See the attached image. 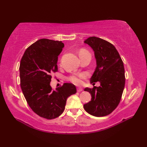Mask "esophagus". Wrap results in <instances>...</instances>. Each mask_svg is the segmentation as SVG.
<instances>
[{"mask_svg":"<svg viewBox=\"0 0 147 147\" xmlns=\"http://www.w3.org/2000/svg\"><path fill=\"white\" fill-rule=\"evenodd\" d=\"M82 91V89L81 88H77V91H78V92H81Z\"/></svg>","mask_w":147,"mask_h":147,"instance_id":"obj_1","label":"esophagus"}]
</instances>
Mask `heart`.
Instances as JSON below:
<instances>
[{"instance_id":"1","label":"heart","mask_w":147,"mask_h":147,"mask_svg":"<svg viewBox=\"0 0 147 147\" xmlns=\"http://www.w3.org/2000/svg\"><path fill=\"white\" fill-rule=\"evenodd\" d=\"M86 54H90L89 52L85 49H82L79 52V56H81ZM84 77V75L82 74H76V75H72L69 76L68 78V80H69L71 82H73L75 84H80L81 83V78H82Z\"/></svg>"}]
</instances>
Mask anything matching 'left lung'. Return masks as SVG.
<instances>
[{
  "mask_svg": "<svg viewBox=\"0 0 147 147\" xmlns=\"http://www.w3.org/2000/svg\"><path fill=\"white\" fill-rule=\"evenodd\" d=\"M84 43L93 49L96 61L90 81L91 83L99 82L100 86L84 89L90 93L91 100L84 104V108L93 116H106L121 101L125 85L123 62L115 47L104 39L90 37Z\"/></svg>",
  "mask_w": 147,
  "mask_h": 147,
  "instance_id": "1",
  "label": "left lung"
}]
</instances>
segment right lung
Here are the masks:
<instances>
[{
    "label": "right lung",
    "instance_id": "right-lung-1",
    "mask_svg": "<svg viewBox=\"0 0 147 147\" xmlns=\"http://www.w3.org/2000/svg\"><path fill=\"white\" fill-rule=\"evenodd\" d=\"M64 47L61 41L39 39L24 52L19 66L21 88L27 103L37 115L47 119L63 112L67 98L76 93L73 84L65 83L53 90V73L58 71V58Z\"/></svg>",
    "mask_w": 147,
    "mask_h": 147
}]
</instances>
